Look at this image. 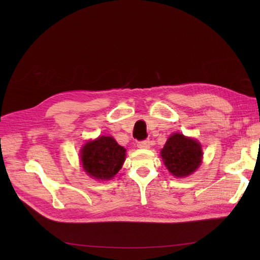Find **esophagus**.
<instances>
[{
	"mask_svg": "<svg viewBox=\"0 0 260 260\" xmlns=\"http://www.w3.org/2000/svg\"><path fill=\"white\" fill-rule=\"evenodd\" d=\"M149 146H151V142H149V140H143V141H140V142H138L139 148H149Z\"/></svg>",
	"mask_w": 260,
	"mask_h": 260,
	"instance_id": "esophagus-1",
	"label": "esophagus"
}]
</instances>
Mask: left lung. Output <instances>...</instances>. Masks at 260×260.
Returning a JSON list of instances; mask_svg holds the SVG:
<instances>
[{
    "instance_id": "1",
    "label": "left lung",
    "mask_w": 260,
    "mask_h": 260,
    "mask_svg": "<svg viewBox=\"0 0 260 260\" xmlns=\"http://www.w3.org/2000/svg\"><path fill=\"white\" fill-rule=\"evenodd\" d=\"M165 166L175 177H187L199 168L202 161L201 144L181 133L170 136L161 149Z\"/></svg>"
}]
</instances>
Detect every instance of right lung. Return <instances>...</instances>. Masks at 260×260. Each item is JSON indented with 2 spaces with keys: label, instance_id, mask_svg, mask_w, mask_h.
Wrapping results in <instances>:
<instances>
[{
  "label": "right lung",
  "instance_id": "1",
  "mask_svg": "<svg viewBox=\"0 0 260 260\" xmlns=\"http://www.w3.org/2000/svg\"><path fill=\"white\" fill-rule=\"evenodd\" d=\"M124 159L125 149L112 137H100L81 149L83 169L95 179H112L120 170Z\"/></svg>",
  "mask_w": 260,
  "mask_h": 260
}]
</instances>
